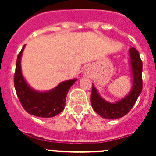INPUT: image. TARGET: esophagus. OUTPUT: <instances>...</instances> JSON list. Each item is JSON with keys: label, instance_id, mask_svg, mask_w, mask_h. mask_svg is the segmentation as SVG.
I'll use <instances>...</instances> for the list:
<instances>
[{"label": "esophagus", "instance_id": "esophagus-1", "mask_svg": "<svg viewBox=\"0 0 156 156\" xmlns=\"http://www.w3.org/2000/svg\"><path fill=\"white\" fill-rule=\"evenodd\" d=\"M87 75H88V74H87Z\"/></svg>", "mask_w": 156, "mask_h": 156}]
</instances>
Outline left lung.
<instances>
[{"label": "left lung", "instance_id": "8db88e82", "mask_svg": "<svg viewBox=\"0 0 156 156\" xmlns=\"http://www.w3.org/2000/svg\"><path fill=\"white\" fill-rule=\"evenodd\" d=\"M129 65L131 73L133 77V83L130 91L125 97L118 101L111 103L107 101L99 94L98 90L92 84V90L90 96V102L92 108L100 116L105 119H118L126 116L133 108L138 97L143 90V62L141 61L139 53L134 48L129 50Z\"/></svg>", "mask_w": 156, "mask_h": 156}]
</instances>
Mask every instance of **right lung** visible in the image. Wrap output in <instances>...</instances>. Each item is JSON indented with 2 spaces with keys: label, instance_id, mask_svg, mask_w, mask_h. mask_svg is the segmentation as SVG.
I'll use <instances>...</instances> for the list:
<instances>
[{
  "label": "right lung",
  "instance_id": "obj_1",
  "mask_svg": "<svg viewBox=\"0 0 156 156\" xmlns=\"http://www.w3.org/2000/svg\"><path fill=\"white\" fill-rule=\"evenodd\" d=\"M24 48L25 45L18 54L14 73V87L22 106L28 113L38 117L48 118L56 116L65 108L67 93L77 78L61 82L49 90H36L28 84L22 73L21 58Z\"/></svg>",
  "mask_w": 156,
  "mask_h": 156
}]
</instances>
